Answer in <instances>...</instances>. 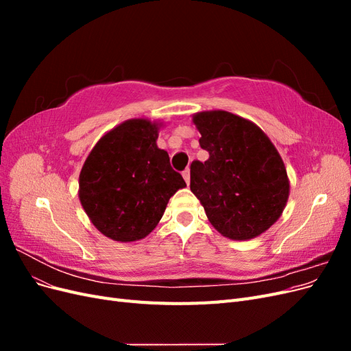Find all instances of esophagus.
I'll use <instances>...</instances> for the list:
<instances>
[{
	"label": "esophagus",
	"mask_w": 351,
	"mask_h": 351,
	"mask_svg": "<svg viewBox=\"0 0 351 351\" xmlns=\"http://www.w3.org/2000/svg\"><path fill=\"white\" fill-rule=\"evenodd\" d=\"M183 178H184L186 184L189 186V183H190V169H189V168L186 169V171H183Z\"/></svg>",
	"instance_id": "34e87169"
}]
</instances>
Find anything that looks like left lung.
Wrapping results in <instances>:
<instances>
[{
	"instance_id": "8db88e82",
	"label": "left lung",
	"mask_w": 351,
	"mask_h": 351,
	"mask_svg": "<svg viewBox=\"0 0 351 351\" xmlns=\"http://www.w3.org/2000/svg\"><path fill=\"white\" fill-rule=\"evenodd\" d=\"M208 161L190 165V190L221 236L246 241L278 221L290 180L277 147L259 125L228 111L192 115Z\"/></svg>"
}]
</instances>
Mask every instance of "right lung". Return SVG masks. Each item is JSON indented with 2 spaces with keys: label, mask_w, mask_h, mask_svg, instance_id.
I'll list each match as a JSON object with an SVG mask.
<instances>
[{
  "label": "right lung",
  "mask_w": 351,
  "mask_h": 351,
  "mask_svg": "<svg viewBox=\"0 0 351 351\" xmlns=\"http://www.w3.org/2000/svg\"><path fill=\"white\" fill-rule=\"evenodd\" d=\"M162 121L130 119L92 147L79 176V199L105 237L130 243L145 239L161 221L169 197L184 189L156 139Z\"/></svg>",
  "instance_id": "1"
}]
</instances>
